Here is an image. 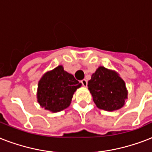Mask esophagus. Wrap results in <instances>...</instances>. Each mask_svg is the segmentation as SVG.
<instances>
[{
  "instance_id": "1",
  "label": "esophagus",
  "mask_w": 152,
  "mask_h": 152,
  "mask_svg": "<svg viewBox=\"0 0 152 152\" xmlns=\"http://www.w3.org/2000/svg\"><path fill=\"white\" fill-rule=\"evenodd\" d=\"M81 83H82L83 86L84 87H87V81L86 80H83L82 81H81Z\"/></svg>"
}]
</instances>
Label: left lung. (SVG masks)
<instances>
[{
	"mask_svg": "<svg viewBox=\"0 0 152 152\" xmlns=\"http://www.w3.org/2000/svg\"><path fill=\"white\" fill-rule=\"evenodd\" d=\"M88 90L100 109L112 112L123 108L128 98L124 80L114 70L99 66L88 81Z\"/></svg>",
	"mask_w": 152,
	"mask_h": 152,
	"instance_id": "8db88e82",
	"label": "left lung"
}]
</instances>
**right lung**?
I'll list each match as a JSON object with an SVG mask.
<instances>
[{
  "instance_id": "add662e5",
  "label": "right lung",
  "mask_w": 152,
  "mask_h": 152,
  "mask_svg": "<svg viewBox=\"0 0 152 152\" xmlns=\"http://www.w3.org/2000/svg\"><path fill=\"white\" fill-rule=\"evenodd\" d=\"M82 84L73 75L64 70L62 65L48 71L38 82L37 102L45 110L58 112L71 104L74 93Z\"/></svg>"
}]
</instances>
